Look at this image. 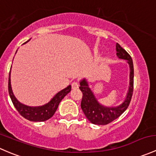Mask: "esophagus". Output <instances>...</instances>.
I'll return each mask as SVG.
<instances>
[{
  "instance_id": "34e87169",
  "label": "esophagus",
  "mask_w": 156,
  "mask_h": 156,
  "mask_svg": "<svg viewBox=\"0 0 156 156\" xmlns=\"http://www.w3.org/2000/svg\"><path fill=\"white\" fill-rule=\"evenodd\" d=\"M78 87H79V84H78V81H73L72 84V88L73 90L78 89Z\"/></svg>"
}]
</instances>
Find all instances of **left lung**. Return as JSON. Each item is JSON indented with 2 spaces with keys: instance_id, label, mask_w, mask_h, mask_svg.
<instances>
[{
  "instance_id": "8db88e82",
  "label": "left lung",
  "mask_w": 156,
  "mask_h": 156,
  "mask_svg": "<svg viewBox=\"0 0 156 156\" xmlns=\"http://www.w3.org/2000/svg\"><path fill=\"white\" fill-rule=\"evenodd\" d=\"M117 56L120 59H126L130 66V87L125 100L118 107H104L97 101L90 89L88 87L85 80L80 82V90L82 92L81 107L86 118L94 125H106L119 117L128 107L131 100L133 91V65L131 56L122 48L119 44H116Z\"/></svg>"
}]
</instances>
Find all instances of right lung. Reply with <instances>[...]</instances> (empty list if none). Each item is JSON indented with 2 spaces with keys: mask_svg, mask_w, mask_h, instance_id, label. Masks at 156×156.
<instances>
[{
  "mask_svg": "<svg viewBox=\"0 0 156 156\" xmlns=\"http://www.w3.org/2000/svg\"><path fill=\"white\" fill-rule=\"evenodd\" d=\"M71 89H72L71 86H68L66 88L56 94V95L49 102L48 104L44 105V106H37V107L27 106L20 103L14 97L10 85V72L9 73L8 91L12 104L23 117H24L27 120L31 121V122H44V121L50 119L57 109L61 100L64 98V97L67 94L70 92Z\"/></svg>",
  "mask_w": 156,
  "mask_h": 156,
  "instance_id": "right-lung-1",
  "label": "right lung"
}]
</instances>
